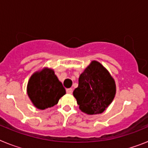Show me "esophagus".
<instances>
[{
  "instance_id": "34e87169",
  "label": "esophagus",
  "mask_w": 148,
  "mask_h": 148,
  "mask_svg": "<svg viewBox=\"0 0 148 148\" xmlns=\"http://www.w3.org/2000/svg\"><path fill=\"white\" fill-rule=\"evenodd\" d=\"M66 93H67V94H72V93H73V89H72V88L66 89Z\"/></svg>"
}]
</instances>
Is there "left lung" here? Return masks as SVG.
Segmentation results:
<instances>
[{
    "instance_id": "8db88e82",
    "label": "left lung",
    "mask_w": 148,
    "mask_h": 148,
    "mask_svg": "<svg viewBox=\"0 0 148 148\" xmlns=\"http://www.w3.org/2000/svg\"><path fill=\"white\" fill-rule=\"evenodd\" d=\"M116 92V82L109 71L99 61H92L79 76L73 95L83 113L95 115L109 107Z\"/></svg>"
}]
</instances>
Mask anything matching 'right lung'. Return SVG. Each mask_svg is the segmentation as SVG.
<instances>
[{
    "label": "right lung",
    "instance_id": "1",
    "mask_svg": "<svg viewBox=\"0 0 148 148\" xmlns=\"http://www.w3.org/2000/svg\"><path fill=\"white\" fill-rule=\"evenodd\" d=\"M27 91L32 104L39 110L56 105L59 99L66 94V90L54 70L48 67H44L31 75Z\"/></svg>",
    "mask_w": 148,
    "mask_h": 148
}]
</instances>
